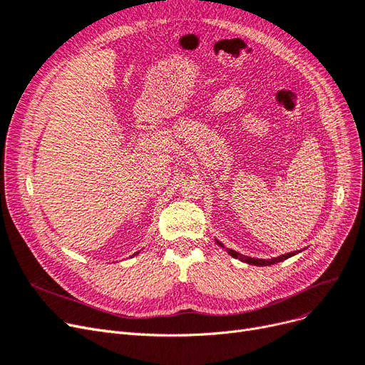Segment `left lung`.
I'll return each instance as SVG.
<instances>
[{"instance_id":"left-lung-1","label":"left lung","mask_w":365,"mask_h":365,"mask_svg":"<svg viewBox=\"0 0 365 365\" xmlns=\"http://www.w3.org/2000/svg\"><path fill=\"white\" fill-rule=\"evenodd\" d=\"M217 244H218L220 247L225 248V247H224V244H222V242H220L218 239H217ZM227 252H228V254H230V255H232V257H235V259H239V260H242V262H245V263H248V264H254V266H271V264L279 263V262H282V260H286V259L292 257V255H294V254H298L299 251H293V252H287V254H282V255H279V257H274V259H267V260H264V259H252V257H247V255H242V254H239L237 251H233V250H230V248H227Z\"/></svg>"}]
</instances>
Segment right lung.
Listing matches in <instances>:
<instances>
[{"label":"right lung","instance_id":"1","mask_svg":"<svg viewBox=\"0 0 365 365\" xmlns=\"http://www.w3.org/2000/svg\"><path fill=\"white\" fill-rule=\"evenodd\" d=\"M137 254H138V252H137ZM133 255H135V254H133Z\"/></svg>","mask_w":365,"mask_h":365}]
</instances>
